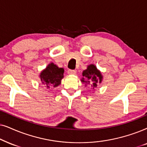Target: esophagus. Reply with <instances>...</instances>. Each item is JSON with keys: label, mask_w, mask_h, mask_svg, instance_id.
<instances>
[{"label": "esophagus", "mask_w": 147, "mask_h": 147, "mask_svg": "<svg viewBox=\"0 0 147 147\" xmlns=\"http://www.w3.org/2000/svg\"><path fill=\"white\" fill-rule=\"evenodd\" d=\"M68 74L70 75H73L76 74V71L75 70H68Z\"/></svg>", "instance_id": "1"}]
</instances>
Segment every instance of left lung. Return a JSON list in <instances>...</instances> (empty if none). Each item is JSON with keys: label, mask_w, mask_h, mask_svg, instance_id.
<instances>
[{"label": "left lung", "mask_w": 147, "mask_h": 147, "mask_svg": "<svg viewBox=\"0 0 147 147\" xmlns=\"http://www.w3.org/2000/svg\"><path fill=\"white\" fill-rule=\"evenodd\" d=\"M103 76L101 72L93 64H90L87 68L83 72V78L81 80L82 83L91 85L93 89L97 87V83H101Z\"/></svg>", "instance_id": "obj_1"}]
</instances>
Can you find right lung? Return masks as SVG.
Instances as JSON below:
<instances>
[{
	"label": "right lung",
	"mask_w": 147,
	"mask_h": 147,
	"mask_svg": "<svg viewBox=\"0 0 147 147\" xmlns=\"http://www.w3.org/2000/svg\"><path fill=\"white\" fill-rule=\"evenodd\" d=\"M64 68L58 67L52 62L49 64L40 73V77L42 85L47 89L58 87L64 77Z\"/></svg>",
	"instance_id": "right-lung-1"
}]
</instances>
